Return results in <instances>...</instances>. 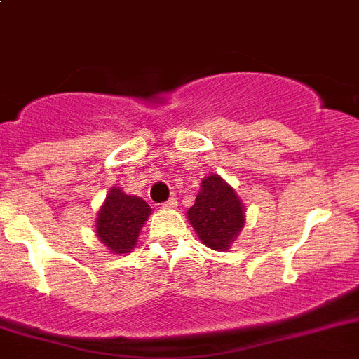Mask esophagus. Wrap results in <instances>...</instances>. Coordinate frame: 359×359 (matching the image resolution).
Segmentation results:
<instances>
[{
	"label": "esophagus",
	"mask_w": 359,
	"mask_h": 359,
	"mask_svg": "<svg viewBox=\"0 0 359 359\" xmlns=\"http://www.w3.org/2000/svg\"><path fill=\"white\" fill-rule=\"evenodd\" d=\"M176 207H177L176 198H170V200L165 201V203H163V209H176Z\"/></svg>",
	"instance_id": "34e87169"
}]
</instances>
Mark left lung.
<instances>
[{
  "label": "left lung",
  "mask_w": 359,
  "mask_h": 359,
  "mask_svg": "<svg viewBox=\"0 0 359 359\" xmlns=\"http://www.w3.org/2000/svg\"><path fill=\"white\" fill-rule=\"evenodd\" d=\"M187 217L205 247L212 250L231 249L245 226V205L219 174H209L200 183V192Z\"/></svg>",
  "instance_id": "obj_1"
}]
</instances>
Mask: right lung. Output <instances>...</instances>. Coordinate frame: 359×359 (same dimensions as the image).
<instances>
[{
	"label": "right lung",
	"instance_id": "1",
	"mask_svg": "<svg viewBox=\"0 0 359 359\" xmlns=\"http://www.w3.org/2000/svg\"><path fill=\"white\" fill-rule=\"evenodd\" d=\"M150 212L152 209L140 196L127 194L119 187H112L97 210V240L116 256L130 252Z\"/></svg>",
	"mask_w": 359,
	"mask_h": 359
}]
</instances>
